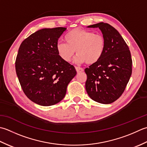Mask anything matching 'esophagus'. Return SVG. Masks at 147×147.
Wrapping results in <instances>:
<instances>
[{
  "label": "esophagus",
  "mask_w": 147,
  "mask_h": 147,
  "mask_svg": "<svg viewBox=\"0 0 147 147\" xmlns=\"http://www.w3.org/2000/svg\"><path fill=\"white\" fill-rule=\"evenodd\" d=\"M76 69L77 73H80V72H82V71H84L83 68H80V67H76Z\"/></svg>",
  "instance_id": "obj_1"
}]
</instances>
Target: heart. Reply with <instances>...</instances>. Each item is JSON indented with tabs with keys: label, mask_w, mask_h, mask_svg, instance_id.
Returning a JSON list of instances; mask_svg holds the SVG:
<instances>
[{
	"label": "heart",
	"mask_w": 147,
	"mask_h": 147,
	"mask_svg": "<svg viewBox=\"0 0 147 147\" xmlns=\"http://www.w3.org/2000/svg\"><path fill=\"white\" fill-rule=\"evenodd\" d=\"M65 40L67 43L57 44L56 50L59 57L66 62L72 59L76 51V62L94 64L100 60L105 51L103 36L84 30H72L65 36Z\"/></svg>",
	"instance_id": "obj_1"
}]
</instances>
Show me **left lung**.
Returning <instances> with one entry per match:
<instances>
[{
    "mask_svg": "<svg viewBox=\"0 0 147 147\" xmlns=\"http://www.w3.org/2000/svg\"><path fill=\"white\" fill-rule=\"evenodd\" d=\"M88 27L100 28L106 47L100 60L85 69L86 91L96 102L112 103L123 93L132 74L130 51L119 32L109 24L101 22Z\"/></svg>",
    "mask_w": 147,
    "mask_h": 147,
    "instance_id": "1",
    "label": "left lung"
}]
</instances>
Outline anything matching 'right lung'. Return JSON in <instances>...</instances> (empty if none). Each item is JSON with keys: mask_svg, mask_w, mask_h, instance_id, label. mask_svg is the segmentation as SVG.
Returning <instances> with one entry per match:
<instances>
[{"mask_svg": "<svg viewBox=\"0 0 147 147\" xmlns=\"http://www.w3.org/2000/svg\"><path fill=\"white\" fill-rule=\"evenodd\" d=\"M67 28H43L21 44L15 62L20 85L26 96L41 106L61 101L67 86L76 76L73 65L59 57L58 38Z\"/></svg>", "mask_w": 147, "mask_h": 147, "instance_id": "right-lung-1", "label": "right lung"}]
</instances>
